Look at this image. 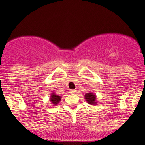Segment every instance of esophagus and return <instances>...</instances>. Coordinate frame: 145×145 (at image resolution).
<instances>
[{
  "label": "esophagus",
  "mask_w": 145,
  "mask_h": 145,
  "mask_svg": "<svg viewBox=\"0 0 145 145\" xmlns=\"http://www.w3.org/2000/svg\"><path fill=\"white\" fill-rule=\"evenodd\" d=\"M69 93H71V94H74V93H76V90H70Z\"/></svg>",
  "instance_id": "esophagus-1"
}]
</instances>
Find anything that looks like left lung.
Masks as SVG:
<instances>
[{
  "label": "left lung",
  "mask_w": 145,
  "mask_h": 145,
  "mask_svg": "<svg viewBox=\"0 0 145 145\" xmlns=\"http://www.w3.org/2000/svg\"><path fill=\"white\" fill-rule=\"evenodd\" d=\"M85 100L88 104H90V105H97V97H96L95 95L93 93H88L86 94H85L84 95Z\"/></svg>",
  "instance_id": "8db88e82"
}]
</instances>
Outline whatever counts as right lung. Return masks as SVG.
Here are the masks:
<instances>
[{"label":"right lung","instance_id":"right-lung-1","mask_svg":"<svg viewBox=\"0 0 145 145\" xmlns=\"http://www.w3.org/2000/svg\"><path fill=\"white\" fill-rule=\"evenodd\" d=\"M61 99H62L61 96L58 95L55 93H52V95H50V101L51 104L53 105L54 106L58 105V103L61 101Z\"/></svg>","mask_w":145,"mask_h":145}]
</instances>
